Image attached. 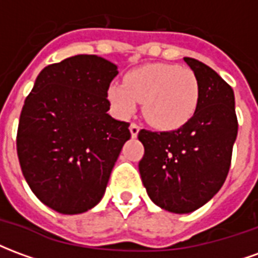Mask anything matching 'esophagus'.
<instances>
[{"instance_id": "34e87169", "label": "esophagus", "mask_w": 258, "mask_h": 258, "mask_svg": "<svg viewBox=\"0 0 258 258\" xmlns=\"http://www.w3.org/2000/svg\"><path fill=\"white\" fill-rule=\"evenodd\" d=\"M130 131H131V135L135 138L138 135V133H140V125L137 123H131L130 124Z\"/></svg>"}]
</instances>
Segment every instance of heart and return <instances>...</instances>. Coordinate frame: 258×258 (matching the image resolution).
Masks as SVG:
<instances>
[{"label": "heart", "mask_w": 258, "mask_h": 258, "mask_svg": "<svg viewBox=\"0 0 258 258\" xmlns=\"http://www.w3.org/2000/svg\"><path fill=\"white\" fill-rule=\"evenodd\" d=\"M107 98L114 112L128 117L144 102V116L160 130H177L194 117L199 107L200 84L189 68L152 63L131 70L124 84L113 83Z\"/></svg>", "instance_id": "1"}]
</instances>
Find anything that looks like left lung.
<instances>
[{"mask_svg": "<svg viewBox=\"0 0 258 258\" xmlns=\"http://www.w3.org/2000/svg\"><path fill=\"white\" fill-rule=\"evenodd\" d=\"M184 60L199 79L195 116L174 131L138 133L145 148L140 173L146 192L159 207L177 214L195 211L220 190L238 134L231 85L207 64L194 58Z\"/></svg>", "mask_w": 258, "mask_h": 258, "instance_id": "1", "label": "left lung"}]
</instances>
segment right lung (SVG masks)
Here are the masks:
<instances>
[{
    "label": "right lung",
    "mask_w": 258,
    "mask_h": 258,
    "mask_svg": "<svg viewBox=\"0 0 258 258\" xmlns=\"http://www.w3.org/2000/svg\"><path fill=\"white\" fill-rule=\"evenodd\" d=\"M117 66L96 55H76L38 74L19 118L20 168L38 199L62 214L99 203L130 123L107 114V90Z\"/></svg>",
    "instance_id": "add662e5"
}]
</instances>
